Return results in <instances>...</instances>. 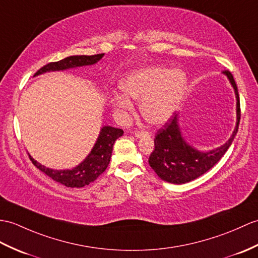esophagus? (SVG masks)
<instances>
[{
	"mask_svg": "<svg viewBox=\"0 0 258 258\" xmlns=\"http://www.w3.org/2000/svg\"><path fill=\"white\" fill-rule=\"evenodd\" d=\"M148 133V132H146V131H135L134 132V135L136 136V137H141V136H143V135H146Z\"/></svg>",
	"mask_w": 258,
	"mask_h": 258,
	"instance_id": "34e87169",
	"label": "esophagus"
}]
</instances>
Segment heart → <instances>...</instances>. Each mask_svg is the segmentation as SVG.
<instances>
[{"label": "heart", "mask_w": 258, "mask_h": 258, "mask_svg": "<svg viewBox=\"0 0 258 258\" xmlns=\"http://www.w3.org/2000/svg\"><path fill=\"white\" fill-rule=\"evenodd\" d=\"M121 88L127 97L142 101L141 112L152 124H163L178 109L187 88V76L181 70L165 67L142 69L128 76ZM123 94L113 98V105L118 114L133 110L132 101Z\"/></svg>", "instance_id": "obj_1"}]
</instances>
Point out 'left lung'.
Segmentation results:
<instances>
[{"instance_id":"obj_1","label":"left lung","mask_w":258,"mask_h":258,"mask_svg":"<svg viewBox=\"0 0 258 258\" xmlns=\"http://www.w3.org/2000/svg\"><path fill=\"white\" fill-rule=\"evenodd\" d=\"M223 74L227 76L236 95V126L224 145L210 152H199L190 146L182 139L178 125V114L173 113L164 126L159 128L155 136V149L149 156L148 163L158 177L170 183H185L200 177L223 157L237 133L239 119H241V105L239 95L234 78L229 70Z\"/></svg>"}]
</instances>
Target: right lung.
<instances>
[{"label":"right lung","instance_id":"add662e5","mask_svg":"<svg viewBox=\"0 0 258 258\" xmlns=\"http://www.w3.org/2000/svg\"><path fill=\"white\" fill-rule=\"evenodd\" d=\"M103 56L104 53H98V55L92 56H70L62 59V60L45 64L44 67H41L35 74V76L47 73V71H59L69 68L81 67V66L93 64L98 62ZM122 135L123 130L121 128L104 126L101 130L98 141L92 148L91 153L88 155V157L80 165L75 167L74 169L53 170L37 163V161L31 157V155H28V156L29 159L32 160V163L40 171H43L45 175L50 177L55 181L66 185V187L81 188L94 181L106 169L112 156L113 145H114L118 137Z\"/></svg>","mask_w":258,"mask_h":258}]
</instances>
